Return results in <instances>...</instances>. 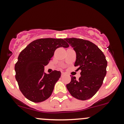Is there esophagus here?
<instances>
[{
    "mask_svg": "<svg viewBox=\"0 0 124 124\" xmlns=\"http://www.w3.org/2000/svg\"><path fill=\"white\" fill-rule=\"evenodd\" d=\"M64 75H65V73H64V72H62V76H64Z\"/></svg>",
    "mask_w": 124,
    "mask_h": 124,
    "instance_id": "1",
    "label": "esophagus"
}]
</instances>
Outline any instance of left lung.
<instances>
[{"instance_id": "1", "label": "left lung", "mask_w": 124, "mask_h": 124, "mask_svg": "<svg viewBox=\"0 0 124 124\" xmlns=\"http://www.w3.org/2000/svg\"><path fill=\"white\" fill-rule=\"evenodd\" d=\"M65 40L76 53L75 67L81 70L78 80L71 77L67 85L70 94L80 100L92 98L102 85L106 75L107 62L102 51L93 43L82 39L71 38Z\"/></svg>"}]
</instances>
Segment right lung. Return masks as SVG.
Returning a JSON list of instances; mask_svg holds the SVG:
<instances>
[{
  "label": "right lung",
  "instance_id": "right-lung-1",
  "mask_svg": "<svg viewBox=\"0 0 124 124\" xmlns=\"http://www.w3.org/2000/svg\"><path fill=\"white\" fill-rule=\"evenodd\" d=\"M68 47L63 39L41 38L32 41L21 52L15 65L16 78L20 90L27 99L39 102L50 97L61 72L54 70L47 74L44 67L56 48Z\"/></svg>",
  "mask_w": 124,
  "mask_h": 124
}]
</instances>
